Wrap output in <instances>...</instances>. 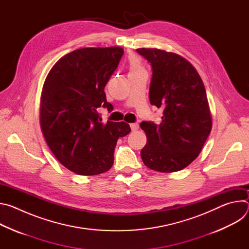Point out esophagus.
Here are the masks:
<instances>
[{
	"mask_svg": "<svg viewBox=\"0 0 249 249\" xmlns=\"http://www.w3.org/2000/svg\"><path fill=\"white\" fill-rule=\"evenodd\" d=\"M130 127H131L132 131H136V130L139 129V124L138 123H132V124H130Z\"/></svg>",
	"mask_w": 249,
	"mask_h": 249,
	"instance_id": "1",
	"label": "esophagus"
}]
</instances>
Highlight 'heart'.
Masks as SVG:
<instances>
[{
	"mask_svg": "<svg viewBox=\"0 0 249 249\" xmlns=\"http://www.w3.org/2000/svg\"><path fill=\"white\" fill-rule=\"evenodd\" d=\"M141 66L138 58L132 57L130 60V72H137V71H141Z\"/></svg>",
	"mask_w": 249,
	"mask_h": 249,
	"instance_id": "b5f03b06",
	"label": "heart"
}]
</instances>
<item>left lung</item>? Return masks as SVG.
Returning a JSON list of instances; mask_svg holds the SVG:
<instances>
[{
    "label": "left lung",
    "mask_w": 249,
    "mask_h": 249,
    "mask_svg": "<svg viewBox=\"0 0 249 249\" xmlns=\"http://www.w3.org/2000/svg\"><path fill=\"white\" fill-rule=\"evenodd\" d=\"M136 51L152 67L150 102L163 109L160 124H140L147 135L142 160L157 171L181 170L198 157L212 129L204 84L195 68L179 55L156 48Z\"/></svg>",
    "instance_id": "left-lung-1"
}]
</instances>
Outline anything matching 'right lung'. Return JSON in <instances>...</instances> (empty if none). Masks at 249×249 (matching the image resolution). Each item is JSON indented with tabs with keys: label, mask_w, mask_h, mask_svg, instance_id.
I'll return each mask as SVG.
<instances>
[{
	"label": "right lung",
	"mask_w": 249,
	"mask_h": 249,
	"mask_svg": "<svg viewBox=\"0 0 249 249\" xmlns=\"http://www.w3.org/2000/svg\"><path fill=\"white\" fill-rule=\"evenodd\" d=\"M124 51L120 47L82 48L62 57L42 90L40 124L57 160L81 175L107 171L117 140L131 131L125 122H101L97 108L113 109L104 88Z\"/></svg>",
	"instance_id": "1"
}]
</instances>
